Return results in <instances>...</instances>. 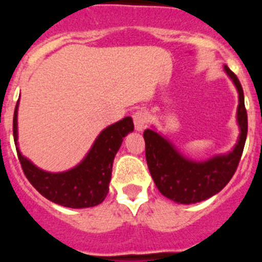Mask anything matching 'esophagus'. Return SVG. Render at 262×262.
I'll use <instances>...</instances> for the list:
<instances>
[{
	"label": "esophagus",
	"instance_id": "1",
	"mask_svg": "<svg viewBox=\"0 0 262 262\" xmlns=\"http://www.w3.org/2000/svg\"><path fill=\"white\" fill-rule=\"evenodd\" d=\"M133 119L136 131H143L145 128V126H147L148 113L144 108H138L133 114Z\"/></svg>",
	"mask_w": 262,
	"mask_h": 262
}]
</instances>
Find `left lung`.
<instances>
[{"instance_id": "1", "label": "left lung", "mask_w": 262, "mask_h": 262, "mask_svg": "<svg viewBox=\"0 0 262 262\" xmlns=\"http://www.w3.org/2000/svg\"><path fill=\"white\" fill-rule=\"evenodd\" d=\"M227 75L232 78L239 92L237 122L240 126L239 142L233 151L196 163L185 159L170 143L154 129H145V159L152 178L160 193L169 200L184 205L205 201L226 186L235 174L244 149L248 133V117L244 105V93L237 76L228 67Z\"/></svg>"}]
</instances>
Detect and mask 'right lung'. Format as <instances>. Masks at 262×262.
Wrapping results in <instances>:
<instances>
[{
	"mask_svg": "<svg viewBox=\"0 0 262 262\" xmlns=\"http://www.w3.org/2000/svg\"><path fill=\"white\" fill-rule=\"evenodd\" d=\"M17 110H14L13 134L17 144ZM134 131L133 119L123 118L111 124L99 134L93 147L82 161L71 170L62 173H50L36 168L31 161L20 155V166L36 190L47 200L71 209L93 207L103 202L108 193V182L113 170V161L123 138Z\"/></svg>",
	"mask_w": 262,
	"mask_h": 262,
	"instance_id": "right-lung-1",
	"label": "right lung"
}]
</instances>
